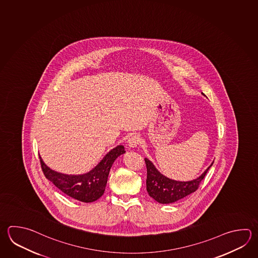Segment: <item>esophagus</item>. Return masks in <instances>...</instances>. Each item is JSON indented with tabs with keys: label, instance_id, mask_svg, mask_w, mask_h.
<instances>
[{
	"label": "esophagus",
	"instance_id": "34e87169",
	"mask_svg": "<svg viewBox=\"0 0 258 258\" xmlns=\"http://www.w3.org/2000/svg\"><path fill=\"white\" fill-rule=\"evenodd\" d=\"M139 144H140V137L137 135H132L131 137H129L127 140L128 147H132V148L137 147Z\"/></svg>",
	"mask_w": 258,
	"mask_h": 258
}]
</instances>
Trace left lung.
<instances>
[{
    "instance_id": "left-lung-1",
    "label": "left lung",
    "mask_w": 258,
    "mask_h": 258,
    "mask_svg": "<svg viewBox=\"0 0 258 258\" xmlns=\"http://www.w3.org/2000/svg\"><path fill=\"white\" fill-rule=\"evenodd\" d=\"M203 94V93H202ZM204 95V94H203ZM147 168V190L150 197L162 204L177 202L196 191L213 162L200 177L188 181H177L164 176L148 158H145Z\"/></svg>"
}]
</instances>
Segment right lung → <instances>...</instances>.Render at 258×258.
I'll list each match as a JSON object with an SVG mask.
<instances>
[{
	"label": "right lung",
	"mask_w": 258,
	"mask_h": 258,
	"mask_svg": "<svg viewBox=\"0 0 258 258\" xmlns=\"http://www.w3.org/2000/svg\"><path fill=\"white\" fill-rule=\"evenodd\" d=\"M124 153L123 146H117L91 171L81 175H68L52 170L40 156L39 158L44 175L61 191L80 202H93L103 195L111 166L117 157Z\"/></svg>",
	"instance_id": "obj_1"
}]
</instances>
